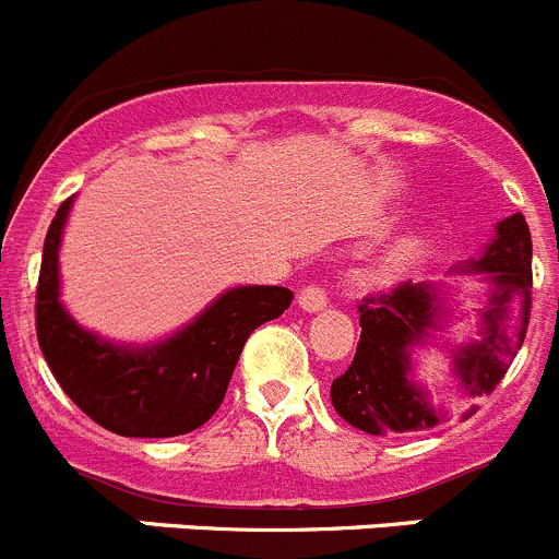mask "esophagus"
<instances>
[{
    "label": "esophagus",
    "mask_w": 559,
    "mask_h": 559,
    "mask_svg": "<svg viewBox=\"0 0 559 559\" xmlns=\"http://www.w3.org/2000/svg\"><path fill=\"white\" fill-rule=\"evenodd\" d=\"M329 299H326V290L318 288V285H310V288L299 290V307L305 312H321L326 310Z\"/></svg>",
    "instance_id": "esophagus-1"
}]
</instances>
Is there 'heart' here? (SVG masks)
Here are the masks:
<instances>
[{
  "label": "heart",
  "instance_id": "b5f03b06",
  "mask_svg": "<svg viewBox=\"0 0 559 559\" xmlns=\"http://www.w3.org/2000/svg\"><path fill=\"white\" fill-rule=\"evenodd\" d=\"M425 252V241L419 236H408V238H401L397 243H392L390 249L384 252V258H381V274H392V271H401L406 269V265H412L414 260L423 258Z\"/></svg>",
  "mask_w": 559,
  "mask_h": 559
}]
</instances>
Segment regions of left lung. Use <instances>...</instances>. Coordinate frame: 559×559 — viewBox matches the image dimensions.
Wrapping results in <instances>:
<instances>
[{"instance_id": "obj_1", "label": "left lung", "mask_w": 559, "mask_h": 559, "mask_svg": "<svg viewBox=\"0 0 559 559\" xmlns=\"http://www.w3.org/2000/svg\"><path fill=\"white\" fill-rule=\"evenodd\" d=\"M486 283L475 334L448 343L453 294L444 283H403L392 294L359 305L362 337L350 368L332 381V406L365 433H412L450 417V403H436L417 376V350L436 345L450 359V376L466 401L488 395L508 373L527 334L533 290V238L522 214L497 222L480 254L453 269Z\"/></svg>"}]
</instances>
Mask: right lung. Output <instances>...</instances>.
Masks as SVG:
<instances>
[{"label": "right lung", "mask_w": 559, "mask_h": 559, "mask_svg": "<svg viewBox=\"0 0 559 559\" xmlns=\"http://www.w3.org/2000/svg\"><path fill=\"white\" fill-rule=\"evenodd\" d=\"M73 197L51 219L37 280V343L66 395L100 428L136 439L189 433L214 417L249 334L283 316L294 294L238 285L183 329L153 343H117L84 329L60 301V243Z\"/></svg>", "instance_id": "obj_1"}]
</instances>
